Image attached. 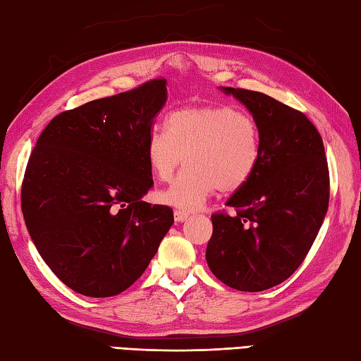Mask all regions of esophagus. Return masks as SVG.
Segmentation results:
<instances>
[{
  "mask_svg": "<svg viewBox=\"0 0 361 361\" xmlns=\"http://www.w3.org/2000/svg\"><path fill=\"white\" fill-rule=\"evenodd\" d=\"M173 217H175V221H185L189 217V214L185 211H175Z\"/></svg>",
  "mask_w": 361,
  "mask_h": 361,
  "instance_id": "esophagus-1",
  "label": "esophagus"
}]
</instances>
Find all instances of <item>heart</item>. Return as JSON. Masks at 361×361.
Wrapping results in <instances>:
<instances>
[{"instance_id":"1","label":"heart","mask_w":361,"mask_h":361,"mask_svg":"<svg viewBox=\"0 0 361 361\" xmlns=\"http://www.w3.org/2000/svg\"><path fill=\"white\" fill-rule=\"evenodd\" d=\"M145 159L159 181H169L183 163L188 167L159 194L173 208L195 211L220 188L234 192L255 173L260 142L248 114L228 105L186 106L169 114L166 133L152 130Z\"/></svg>"}]
</instances>
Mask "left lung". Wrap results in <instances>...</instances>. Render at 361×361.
Listing matches in <instances>:
<instances>
[{"label":"left lung","instance_id":"obj_1","mask_svg":"<svg viewBox=\"0 0 361 361\" xmlns=\"http://www.w3.org/2000/svg\"><path fill=\"white\" fill-rule=\"evenodd\" d=\"M252 114L259 163L229 197L234 212L214 214L206 262L240 291H262L288 279L315 242L329 206L324 144L304 113L259 91L220 87Z\"/></svg>","mask_w":361,"mask_h":361}]
</instances>
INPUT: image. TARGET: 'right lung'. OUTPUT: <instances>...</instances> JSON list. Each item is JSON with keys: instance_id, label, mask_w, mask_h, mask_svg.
<instances>
[{"instance_id": "right-lung-1", "label": "right lung", "mask_w": 361, "mask_h": 361, "mask_svg": "<svg viewBox=\"0 0 361 361\" xmlns=\"http://www.w3.org/2000/svg\"><path fill=\"white\" fill-rule=\"evenodd\" d=\"M167 101L166 79L60 113L37 140L21 209L37 251L65 286L109 298L127 290L173 224L153 186L145 140Z\"/></svg>"}]
</instances>
